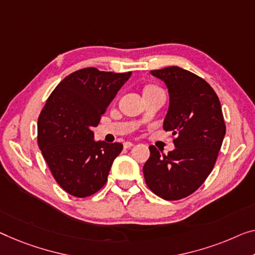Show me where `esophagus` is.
<instances>
[{"instance_id":"1","label":"esophagus","mask_w":255,"mask_h":255,"mask_svg":"<svg viewBox=\"0 0 255 255\" xmlns=\"http://www.w3.org/2000/svg\"><path fill=\"white\" fill-rule=\"evenodd\" d=\"M134 145V144H132L131 142H125L124 143V147L125 149H130V147Z\"/></svg>"}]
</instances>
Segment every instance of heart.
<instances>
[{
    "mask_svg": "<svg viewBox=\"0 0 255 255\" xmlns=\"http://www.w3.org/2000/svg\"><path fill=\"white\" fill-rule=\"evenodd\" d=\"M151 88H155V87H152V86H150V87H147L146 89H151Z\"/></svg>",
    "mask_w": 255,
    "mask_h": 255,
    "instance_id": "obj_1",
    "label": "heart"
}]
</instances>
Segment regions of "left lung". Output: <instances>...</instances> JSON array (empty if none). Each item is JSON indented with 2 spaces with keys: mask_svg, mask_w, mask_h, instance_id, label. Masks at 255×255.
<instances>
[{
  "mask_svg": "<svg viewBox=\"0 0 255 255\" xmlns=\"http://www.w3.org/2000/svg\"><path fill=\"white\" fill-rule=\"evenodd\" d=\"M165 82L169 106L164 129L176 135L175 149L161 155L150 145V158L143 167L145 182L155 195L177 200L195 192L215 165L226 135L219 97L212 87L178 66L151 71Z\"/></svg>",
  "mask_w": 255,
  "mask_h": 255,
  "instance_id": "left-lung-1",
  "label": "left lung"
}]
</instances>
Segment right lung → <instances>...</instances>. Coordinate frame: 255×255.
<instances>
[{"instance_id":"obj_1","label":"right lung","mask_w":255,"mask_h":255,"mask_svg":"<svg viewBox=\"0 0 255 255\" xmlns=\"http://www.w3.org/2000/svg\"><path fill=\"white\" fill-rule=\"evenodd\" d=\"M130 75L94 67L73 72L59 82L40 113L39 147L57 183L72 196L97 192L123 150L121 143L95 140L91 128Z\"/></svg>"}]
</instances>
